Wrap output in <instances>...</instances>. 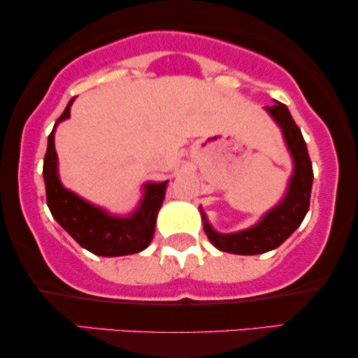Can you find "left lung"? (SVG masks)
I'll list each match as a JSON object with an SVG mask.
<instances>
[{
	"mask_svg": "<svg viewBox=\"0 0 358 358\" xmlns=\"http://www.w3.org/2000/svg\"><path fill=\"white\" fill-rule=\"evenodd\" d=\"M282 129L283 138L293 156V176L288 184V190L282 202L262 217L261 222L254 227L243 229L238 233L222 234L212 228L207 222V217L202 212L203 229L207 233L210 243L220 251L241 254V256H252L272 251L280 246L295 229L300 227L303 218L310 208L311 185H313V166L301 130L298 129L295 120L292 119L290 110L285 104L275 101V104L266 107Z\"/></svg>",
	"mask_w": 358,
	"mask_h": 358,
	"instance_id": "left-lung-1",
	"label": "left lung"
}]
</instances>
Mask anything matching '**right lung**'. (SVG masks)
I'll return each instance as SVG.
<instances>
[{"label":"right lung","instance_id":"right-lung-1","mask_svg":"<svg viewBox=\"0 0 358 358\" xmlns=\"http://www.w3.org/2000/svg\"><path fill=\"white\" fill-rule=\"evenodd\" d=\"M75 97L68 102L66 109L58 117L57 124L70 117V107ZM57 124L48 135V146L43 158V180L47 190V205L53 218L65 228L68 234L81 248L96 256L115 257L143 251L150 246L155 234L156 217L163 205L166 184H145V195L138 208L130 217L122 218L109 215L106 210L94 207L76 194L65 189L58 179L57 151L53 143Z\"/></svg>","mask_w":358,"mask_h":358}]
</instances>
